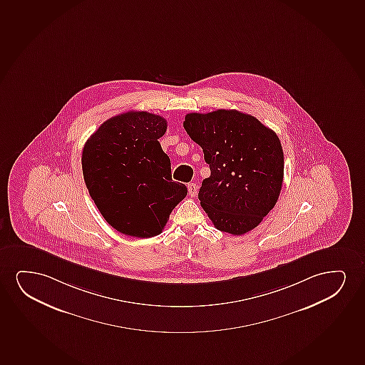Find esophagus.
Masks as SVG:
<instances>
[{"instance_id":"esophagus-1","label":"esophagus","mask_w":365,"mask_h":365,"mask_svg":"<svg viewBox=\"0 0 365 365\" xmlns=\"http://www.w3.org/2000/svg\"><path fill=\"white\" fill-rule=\"evenodd\" d=\"M188 192H190V197H195L198 193V185L195 183H190L188 185Z\"/></svg>"}]
</instances>
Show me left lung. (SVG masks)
Listing matches in <instances>:
<instances>
[{"label": "left lung", "instance_id": "obj_1", "mask_svg": "<svg viewBox=\"0 0 365 365\" xmlns=\"http://www.w3.org/2000/svg\"><path fill=\"white\" fill-rule=\"evenodd\" d=\"M190 138L203 148L210 175L198 198L214 227L242 235L260 224L279 199L284 152L271 128L237 110L185 115Z\"/></svg>", "mask_w": 365, "mask_h": 365}]
</instances>
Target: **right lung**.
I'll return each mask as SVG.
<instances>
[{"label": "right lung", "instance_id": "right-lung-1", "mask_svg": "<svg viewBox=\"0 0 365 365\" xmlns=\"http://www.w3.org/2000/svg\"><path fill=\"white\" fill-rule=\"evenodd\" d=\"M167 121L147 111H128L106 120L83 148L86 188L100 213L125 235L161 234L187 187L173 182L170 160L158 138Z\"/></svg>", "mask_w": 365, "mask_h": 365}]
</instances>
